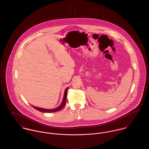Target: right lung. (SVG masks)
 Listing matches in <instances>:
<instances>
[{
    "label": "right lung",
    "instance_id": "right-lung-1",
    "mask_svg": "<svg viewBox=\"0 0 149 149\" xmlns=\"http://www.w3.org/2000/svg\"><path fill=\"white\" fill-rule=\"evenodd\" d=\"M68 87L65 89V92H64V98L63 99V101H62V103L61 104L56 108H54V109H45V108H38V107H36L32 106L35 109L38 110V111L40 112H41L43 113H45V112H47V113H51V112H57L60 110H61L65 105L66 104V98H67V92H68Z\"/></svg>",
    "mask_w": 149,
    "mask_h": 149
}]
</instances>
